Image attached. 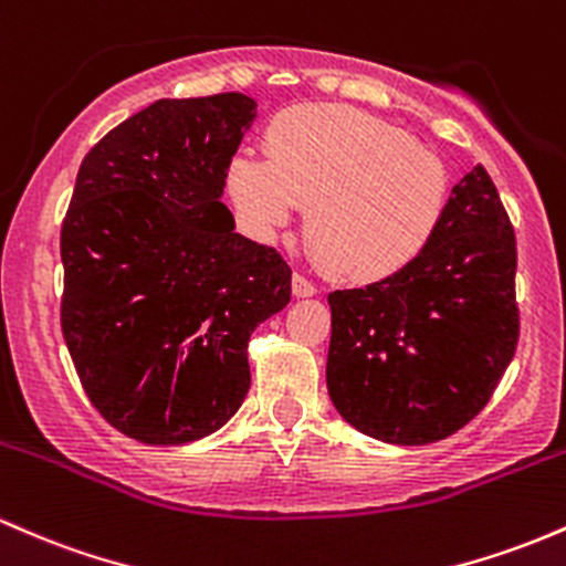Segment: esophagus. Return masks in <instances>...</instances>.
Returning a JSON list of instances; mask_svg holds the SVG:
<instances>
[{"label": "esophagus", "mask_w": 566, "mask_h": 566, "mask_svg": "<svg viewBox=\"0 0 566 566\" xmlns=\"http://www.w3.org/2000/svg\"><path fill=\"white\" fill-rule=\"evenodd\" d=\"M291 289H294V296H302V300H305V296L318 294V289H315V285L310 283L305 275H300V272H296L294 281H291Z\"/></svg>", "instance_id": "1"}]
</instances>
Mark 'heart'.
<instances>
[{
    "label": "heart",
    "mask_w": 566,
    "mask_h": 566,
    "mask_svg": "<svg viewBox=\"0 0 566 566\" xmlns=\"http://www.w3.org/2000/svg\"><path fill=\"white\" fill-rule=\"evenodd\" d=\"M229 193L272 232L307 208L313 256L345 283H382L412 264L440 229L451 172L407 132L339 105H300L272 118L264 159L237 156Z\"/></svg>",
    "instance_id": "obj_1"
}]
</instances>
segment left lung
<instances>
[{
    "mask_svg": "<svg viewBox=\"0 0 566 566\" xmlns=\"http://www.w3.org/2000/svg\"><path fill=\"white\" fill-rule=\"evenodd\" d=\"M515 264L513 223L478 164L405 272L329 294L326 388L339 416L391 446H427L467 427L518 345Z\"/></svg>",
    "mask_w": 566,
    "mask_h": 566,
    "instance_id": "1",
    "label": "left lung"
}]
</instances>
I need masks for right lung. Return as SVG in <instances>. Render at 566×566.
<instances>
[{"instance_id": "obj_1", "label": "right lung", "mask_w": 566, "mask_h": 566, "mask_svg": "<svg viewBox=\"0 0 566 566\" xmlns=\"http://www.w3.org/2000/svg\"><path fill=\"white\" fill-rule=\"evenodd\" d=\"M256 118L245 94L159 99L77 169L62 223V332L91 405L145 446L202 440L251 388L248 339L291 300L275 248L221 202Z\"/></svg>"}]
</instances>
